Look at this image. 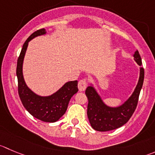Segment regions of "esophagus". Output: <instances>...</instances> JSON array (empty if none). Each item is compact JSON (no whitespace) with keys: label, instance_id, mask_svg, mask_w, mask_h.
Instances as JSON below:
<instances>
[{"label":"esophagus","instance_id":"1","mask_svg":"<svg viewBox=\"0 0 155 155\" xmlns=\"http://www.w3.org/2000/svg\"><path fill=\"white\" fill-rule=\"evenodd\" d=\"M87 81L85 79H82L80 81L78 82V89L80 91H85V89L87 88Z\"/></svg>","mask_w":155,"mask_h":155}]
</instances>
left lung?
<instances>
[{
  "label": "left lung",
  "instance_id": "left-lung-1",
  "mask_svg": "<svg viewBox=\"0 0 155 155\" xmlns=\"http://www.w3.org/2000/svg\"><path fill=\"white\" fill-rule=\"evenodd\" d=\"M133 57L137 64L141 66V58L138 51H135ZM144 76V68L141 67L139 79L135 91L123 105L117 107L106 105L94 87H87L85 91L88 99L87 116L93 129L99 132H107L118 129L127 123L136 109Z\"/></svg>",
  "mask_w": 155,
  "mask_h": 155
}]
</instances>
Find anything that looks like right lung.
I'll list each match as a JSON object with an SVG mask.
<instances>
[{
	"label": "right lung",
	"instance_id": "add662e5",
	"mask_svg": "<svg viewBox=\"0 0 155 155\" xmlns=\"http://www.w3.org/2000/svg\"><path fill=\"white\" fill-rule=\"evenodd\" d=\"M45 33V29H39L30 35L23 44L17 60L18 93L23 107L32 116L46 123H54L65 113L71 98L78 91V81H68L54 94L48 97H41L32 92L26 84L23 75V63L28 43L33 38Z\"/></svg>",
	"mask_w": 155,
	"mask_h": 155
}]
</instances>
